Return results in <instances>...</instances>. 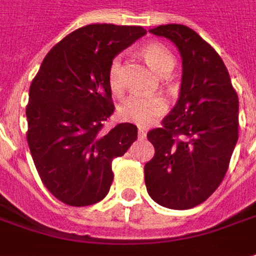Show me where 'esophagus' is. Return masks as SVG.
Instances as JSON below:
<instances>
[{"label": "esophagus", "instance_id": "34e87169", "mask_svg": "<svg viewBox=\"0 0 256 256\" xmlns=\"http://www.w3.org/2000/svg\"><path fill=\"white\" fill-rule=\"evenodd\" d=\"M137 134H138V138H144V137L147 136V133H146V130H142V128H138Z\"/></svg>", "mask_w": 256, "mask_h": 256}]
</instances>
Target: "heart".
<instances>
[{
    "label": "heart",
    "mask_w": 256,
    "mask_h": 256,
    "mask_svg": "<svg viewBox=\"0 0 256 256\" xmlns=\"http://www.w3.org/2000/svg\"><path fill=\"white\" fill-rule=\"evenodd\" d=\"M144 62L148 64L157 76L165 77L175 66V57L161 43H148L142 48ZM108 84L114 96L123 94L120 78V57H114L108 68ZM166 110V104L161 96H128L120 106V118L123 120L134 123L140 128H147Z\"/></svg>",
    "instance_id": "obj_1"
}]
</instances>
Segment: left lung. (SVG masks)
I'll use <instances>...</instances> for the list:
<instances>
[{"mask_svg": "<svg viewBox=\"0 0 256 256\" xmlns=\"http://www.w3.org/2000/svg\"><path fill=\"white\" fill-rule=\"evenodd\" d=\"M182 57L176 105L147 138L156 154L144 165L151 199L174 210L200 204L222 184L238 140V95L222 57L194 29L170 24L150 29Z\"/></svg>", "mask_w": 256, "mask_h": 256, "instance_id": "1", "label": "left lung"}]
</instances>
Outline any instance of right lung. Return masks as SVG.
I'll return each instance as SVG.
<instances>
[{"label": "right lung", "mask_w": 256, "mask_h": 256, "mask_svg": "<svg viewBox=\"0 0 256 256\" xmlns=\"http://www.w3.org/2000/svg\"><path fill=\"white\" fill-rule=\"evenodd\" d=\"M142 26L86 25L67 34L44 57L29 90L28 144L43 185L76 208L105 198L112 161L137 140V128H102L114 114L109 64L144 36Z\"/></svg>", "instance_id": "1"}]
</instances>
